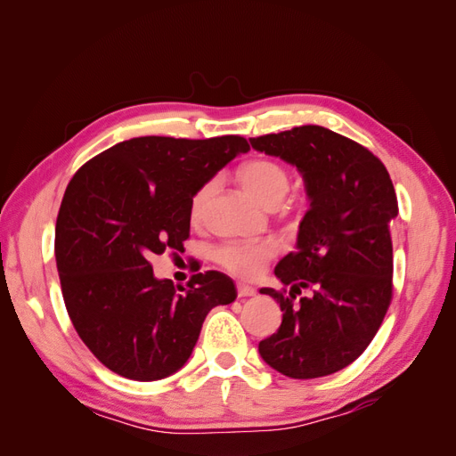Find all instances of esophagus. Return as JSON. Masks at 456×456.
<instances>
[{"label":"esophagus","instance_id":"1","mask_svg":"<svg viewBox=\"0 0 456 456\" xmlns=\"http://www.w3.org/2000/svg\"><path fill=\"white\" fill-rule=\"evenodd\" d=\"M256 291L255 287L245 285V283H238V297H255Z\"/></svg>","mask_w":456,"mask_h":456}]
</instances>
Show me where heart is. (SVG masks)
I'll return each instance as SVG.
<instances>
[{
    "label": "heart",
    "instance_id": "1",
    "mask_svg": "<svg viewBox=\"0 0 456 456\" xmlns=\"http://www.w3.org/2000/svg\"><path fill=\"white\" fill-rule=\"evenodd\" d=\"M238 181L245 194H249L256 203L266 209H275L285 200L291 178L281 163L273 159H251L243 163L238 171ZM215 183L203 184L190 201V218L198 223L203 207L209 200ZM278 255V243L273 240L258 241H228L215 249V260L224 270L241 275V278H256L268 262Z\"/></svg>",
    "mask_w": 456,
    "mask_h": 456
}]
</instances>
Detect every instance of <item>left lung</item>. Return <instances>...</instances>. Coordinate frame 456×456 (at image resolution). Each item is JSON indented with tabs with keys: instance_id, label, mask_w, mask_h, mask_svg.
Listing matches in <instances>:
<instances>
[{
	"instance_id": "left-lung-1",
	"label": "left lung",
	"mask_w": 456,
	"mask_h": 456,
	"mask_svg": "<svg viewBox=\"0 0 456 456\" xmlns=\"http://www.w3.org/2000/svg\"><path fill=\"white\" fill-rule=\"evenodd\" d=\"M249 141L297 167L310 201L297 249L273 270L291 291L260 289L280 302L283 320L278 333L260 340L258 354L289 379L333 375L365 352L390 306L392 178L367 148L320 126ZM302 288L313 295L295 303Z\"/></svg>"
}]
</instances>
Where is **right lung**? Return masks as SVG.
Segmentation results:
<instances>
[{
  "label": "right lung",
  "instance_id": "1",
  "mask_svg": "<svg viewBox=\"0 0 456 456\" xmlns=\"http://www.w3.org/2000/svg\"><path fill=\"white\" fill-rule=\"evenodd\" d=\"M249 144L238 134L205 141L139 136L87 161L68 184L54 228V258L68 315L96 360L150 382L191 355L207 314L236 300L223 272L188 287L158 280L150 258L181 251L196 191Z\"/></svg>",
  "mask_w": 456,
  "mask_h": 456
}]
</instances>
